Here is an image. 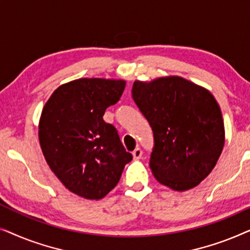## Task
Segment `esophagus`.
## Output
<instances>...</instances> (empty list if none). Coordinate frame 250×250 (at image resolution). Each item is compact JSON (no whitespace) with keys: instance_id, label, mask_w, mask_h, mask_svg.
<instances>
[{"instance_id":"34e87169","label":"esophagus","mask_w":250,"mask_h":250,"mask_svg":"<svg viewBox=\"0 0 250 250\" xmlns=\"http://www.w3.org/2000/svg\"><path fill=\"white\" fill-rule=\"evenodd\" d=\"M132 155L134 157V159H140L142 157V150L140 148H136L134 151L132 152Z\"/></svg>"}]
</instances>
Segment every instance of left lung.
<instances>
[{
  "instance_id": "8db88e82",
  "label": "left lung",
  "mask_w": 250,
  "mask_h": 250,
  "mask_svg": "<svg viewBox=\"0 0 250 250\" xmlns=\"http://www.w3.org/2000/svg\"><path fill=\"white\" fill-rule=\"evenodd\" d=\"M132 97L153 132L149 166L156 180L175 191L198 186L224 146L223 118L215 98L179 76L136 81Z\"/></svg>"
}]
</instances>
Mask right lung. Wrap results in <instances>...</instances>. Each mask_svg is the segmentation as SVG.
<instances>
[{
  "label": "right lung",
  "mask_w": 250,
  "mask_h": 250,
  "mask_svg": "<svg viewBox=\"0 0 250 250\" xmlns=\"http://www.w3.org/2000/svg\"><path fill=\"white\" fill-rule=\"evenodd\" d=\"M124 81L81 78L61 85L44 105L39 138L52 172L71 192L101 199L117 186L132 160L115 126L104 121Z\"/></svg>",
  "instance_id": "add662e5"
}]
</instances>
